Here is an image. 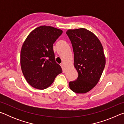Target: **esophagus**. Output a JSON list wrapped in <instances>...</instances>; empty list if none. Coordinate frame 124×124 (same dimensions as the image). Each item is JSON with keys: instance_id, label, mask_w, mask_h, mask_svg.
<instances>
[{"instance_id": "esophagus-1", "label": "esophagus", "mask_w": 124, "mask_h": 124, "mask_svg": "<svg viewBox=\"0 0 124 124\" xmlns=\"http://www.w3.org/2000/svg\"><path fill=\"white\" fill-rule=\"evenodd\" d=\"M60 66H61V67H62L63 72H64V64L62 63H61V64H60Z\"/></svg>"}]
</instances>
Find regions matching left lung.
Listing matches in <instances>:
<instances>
[{
  "label": "left lung",
  "instance_id": "1",
  "mask_svg": "<svg viewBox=\"0 0 124 124\" xmlns=\"http://www.w3.org/2000/svg\"><path fill=\"white\" fill-rule=\"evenodd\" d=\"M72 43L74 65L78 77L69 83L77 93H85L95 86L101 77L106 58L100 40L85 28L69 29L66 32Z\"/></svg>",
  "mask_w": 124,
  "mask_h": 124
}]
</instances>
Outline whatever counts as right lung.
Segmentation results:
<instances>
[{
  "instance_id": "right-lung-1",
  "label": "right lung",
  "mask_w": 124,
  "mask_h": 124,
  "mask_svg": "<svg viewBox=\"0 0 124 124\" xmlns=\"http://www.w3.org/2000/svg\"><path fill=\"white\" fill-rule=\"evenodd\" d=\"M62 33L53 27L40 26L30 33L23 44L21 70L27 82L35 89H46L62 72L55 61L53 49L54 43Z\"/></svg>"
}]
</instances>
